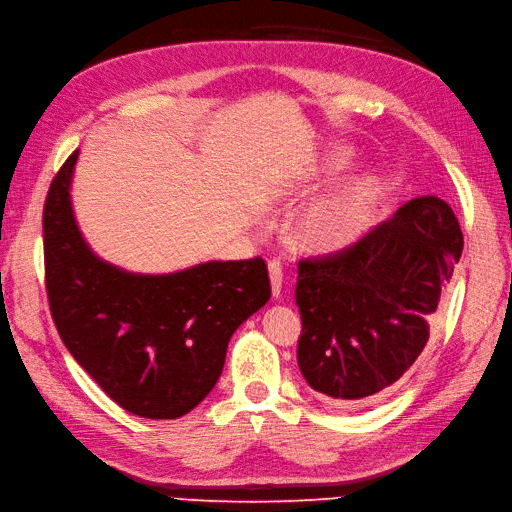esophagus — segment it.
<instances>
[{"mask_svg": "<svg viewBox=\"0 0 512 512\" xmlns=\"http://www.w3.org/2000/svg\"><path fill=\"white\" fill-rule=\"evenodd\" d=\"M269 278H271V293L274 298H280L282 293V263L280 260H269Z\"/></svg>", "mask_w": 512, "mask_h": 512, "instance_id": "esophagus-1", "label": "esophagus"}]
</instances>
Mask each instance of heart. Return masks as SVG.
Listing matches in <instances>:
<instances>
[{
    "label": "heart",
    "instance_id": "heart-1",
    "mask_svg": "<svg viewBox=\"0 0 512 512\" xmlns=\"http://www.w3.org/2000/svg\"><path fill=\"white\" fill-rule=\"evenodd\" d=\"M374 186L357 181L337 195L328 197L304 214L300 232L306 243L315 247H339L359 236L370 217Z\"/></svg>",
    "mask_w": 512,
    "mask_h": 512
}]
</instances>
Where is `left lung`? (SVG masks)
I'll return each mask as SVG.
<instances>
[{"instance_id": "obj_1", "label": "left lung", "mask_w": 512, "mask_h": 512, "mask_svg": "<svg viewBox=\"0 0 512 512\" xmlns=\"http://www.w3.org/2000/svg\"><path fill=\"white\" fill-rule=\"evenodd\" d=\"M462 245L449 203L418 197L344 249L302 258L295 302L306 383L342 405L390 392L427 346Z\"/></svg>"}]
</instances>
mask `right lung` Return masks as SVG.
<instances>
[{
	"label": "right lung",
	"mask_w": 512,
	"mask_h": 512,
	"mask_svg": "<svg viewBox=\"0 0 512 512\" xmlns=\"http://www.w3.org/2000/svg\"><path fill=\"white\" fill-rule=\"evenodd\" d=\"M76 157L59 168L43 206L45 291L56 331L122 410L153 420L184 416L217 385L236 328L267 304V263L210 260L166 276L105 263L72 214Z\"/></svg>",
	"instance_id": "obj_1"
}]
</instances>
